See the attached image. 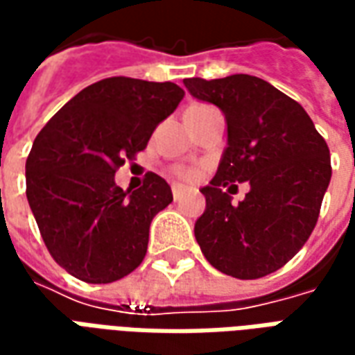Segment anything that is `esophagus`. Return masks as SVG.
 <instances>
[{
	"mask_svg": "<svg viewBox=\"0 0 355 355\" xmlns=\"http://www.w3.org/2000/svg\"><path fill=\"white\" fill-rule=\"evenodd\" d=\"M184 193H186V190L182 188V186H178V184L173 186V198H175V201L182 200V198H184Z\"/></svg>",
	"mask_w": 355,
	"mask_h": 355,
	"instance_id": "esophagus-1",
	"label": "esophagus"
}]
</instances>
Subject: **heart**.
Segmentation results:
<instances>
[{
    "label": "heart",
    "instance_id": "1",
    "mask_svg": "<svg viewBox=\"0 0 355 355\" xmlns=\"http://www.w3.org/2000/svg\"><path fill=\"white\" fill-rule=\"evenodd\" d=\"M177 175L180 178H184V180H193L196 178V173L190 169H177Z\"/></svg>",
    "mask_w": 355,
    "mask_h": 355
}]
</instances>
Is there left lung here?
Here are the masks:
<instances>
[{
    "mask_svg": "<svg viewBox=\"0 0 355 355\" xmlns=\"http://www.w3.org/2000/svg\"><path fill=\"white\" fill-rule=\"evenodd\" d=\"M184 85L218 106L228 125L216 175L201 188L205 211L193 226L201 253L226 275L264 277L300 251L318 223L331 180L327 142L297 101L261 78H188ZM234 182L252 186L238 206Z\"/></svg>",
    "mask_w": 355,
    "mask_h": 355,
    "instance_id": "1",
    "label": "left lung"
}]
</instances>
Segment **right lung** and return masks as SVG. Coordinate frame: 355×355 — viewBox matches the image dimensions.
I'll return each mask as SVG.
<instances>
[{
    "label": "right lung",
    "instance_id": "obj_1",
    "mask_svg": "<svg viewBox=\"0 0 355 355\" xmlns=\"http://www.w3.org/2000/svg\"><path fill=\"white\" fill-rule=\"evenodd\" d=\"M184 91L171 83L106 78L68 101L35 137L26 198L51 257L87 283H112L144 261L150 223L173 201L148 173L139 190L116 186Z\"/></svg>",
    "mask_w": 355,
    "mask_h": 355
}]
</instances>
